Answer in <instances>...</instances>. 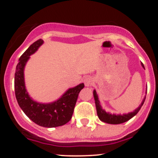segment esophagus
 Returning <instances> with one entry per match:
<instances>
[{"mask_svg": "<svg viewBox=\"0 0 158 158\" xmlns=\"http://www.w3.org/2000/svg\"><path fill=\"white\" fill-rule=\"evenodd\" d=\"M94 79L92 77H86L85 79H84V83H85V85L86 87H89V86H91L92 85L94 84Z\"/></svg>", "mask_w": 158, "mask_h": 158, "instance_id": "1", "label": "esophagus"}]
</instances>
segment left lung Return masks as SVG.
Here are the masks:
<instances>
[{
    "mask_svg": "<svg viewBox=\"0 0 158 158\" xmlns=\"http://www.w3.org/2000/svg\"><path fill=\"white\" fill-rule=\"evenodd\" d=\"M141 65L143 68H144V65L142 62H141ZM146 93H147V90H146ZM94 100H95V105H96V108H97V115L99 119H100L102 122L108 123V124H120V123H123L126 121L129 120L130 119H131L132 117H135V116L139 112V110H140L141 107L143 106V103L145 102V99H146V96L143 98L142 102L139 105V107L137 108L134 110V111L130 112V113L128 114H110L109 112H106L104 109H102V106H101L100 102H99V97H98V95L97 94V91L96 90H94Z\"/></svg>",
    "mask_w": 158,
    "mask_h": 158,
    "instance_id": "obj_1",
    "label": "left lung"
}]
</instances>
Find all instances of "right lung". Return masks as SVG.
I'll use <instances>...</instances> for the list:
<instances>
[{"instance_id":"add662e5","label":"right lung","mask_w":158,"mask_h":158,"mask_svg":"<svg viewBox=\"0 0 158 158\" xmlns=\"http://www.w3.org/2000/svg\"><path fill=\"white\" fill-rule=\"evenodd\" d=\"M44 41L39 39L30 45L19 58L15 73V97L20 108L32 122L45 128H54L66 124L71 119L79 92L84 83L69 88L57 100L41 103L33 100L29 95L24 81V68L30 56L37 51Z\"/></svg>"}]
</instances>
